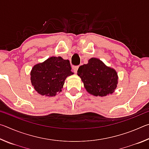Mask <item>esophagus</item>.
Wrapping results in <instances>:
<instances>
[{
	"label": "esophagus",
	"mask_w": 149,
	"mask_h": 149,
	"mask_svg": "<svg viewBox=\"0 0 149 149\" xmlns=\"http://www.w3.org/2000/svg\"><path fill=\"white\" fill-rule=\"evenodd\" d=\"M78 68H79V65H76V66L74 67V72L75 74H76V73H77Z\"/></svg>",
	"instance_id": "obj_1"
}]
</instances>
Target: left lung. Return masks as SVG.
Instances as JSON below:
<instances>
[{"mask_svg": "<svg viewBox=\"0 0 149 149\" xmlns=\"http://www.w3.org/2000/svg\"><path fill=\"white\" fill-rule=\"evenodd\" d=\"M77 74L88 93L95 96L104 97L112 93L117 87L116 72L95 58H91L88 64L79 66Z\"/></svg>", "mask_w": 149, "mask_h": 149, "instance_id": "left-lung-1", "label": "left lung"}]
</instances>
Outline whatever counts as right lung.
Returning a JSON list of instances; mask_svg holds the SVG:
<instances>
[{
	"mask_svg": "<svg viewBox=\"0 0 149 149\" xmlns=\"http://www.w3.org/2000/svg\"><path fill=\"white\" fill-rule=\"evenodd\" d=\"M68 60L50 57L44 62L34 65L31 72L33 86L40 95L54 96L61 91L64 81L74 73Z\"/></svg>",
	"mask_w": 149,
	"mask_h": 149,
	"instance_id": "1",
	"label": "right lung"
}]
</instances>
